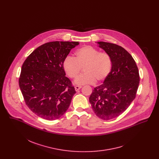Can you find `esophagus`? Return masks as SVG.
<instances>
[{
	"label": "esophagus",
	"instance_id": "esophagus-1",
	"mask_svg": "<svg viewBox=\"0 0 159 159\" xmlns=\"http://www.w3.org/2000/svg\"><path fill=\"white\" fill-rule=\"evenodd\" d=\"M82 86H76L75 88V90L76 91H79Z\"/></svg>",
	"mask_w": 159,
	"mask_h": 159
}]
</instances>
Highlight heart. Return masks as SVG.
<instances>
[{
    "instance_id": "1",
    "label": "heart",
    "mask_w": 159,
    "mask_h": 159,
    "mask_svg": "<svg viewBox=\"0 0 159 159\" xmlns=\"http://www.w3.org/2000/svg\"><path fill=\"white\" fill-rule=\"evenodd\" d=\"M75 58L67 57L63 61V68L70 78L75 79L84 67L85 73L77 77L75 83L79 85L103 82L109 76L112 61L108 53L100 52L89 45L83 46L76 50Z\"/></svg>"
}]
</instances>
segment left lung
Wrapping results in <instances>:
<instances>
[{
  "label": "left lung",
  "mask_w": 159,
  "mask_h": 159,
  "mask_svg": "<svg viewBox=\"0 0 159 159\" xmlns=\"http://www.w3.org/2000/svg\"><path fill=\"white\" fill-rule=\"evenodd\" d=\"M98 43L110 55L112 68L104 83L94 88L89 102L99 118L108 120L119 116L135 98L139 75L134 59L123 47L104 42Z\"/></svg>",
  "instance_id": "1"
}]
</instances>
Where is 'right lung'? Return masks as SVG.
Masks as SVG:
<instances>
[{
    "label": "right lung",
    "mask_w": 159,
    "mask_h": 159,
    "mask_svg": "<svg viewBox=\"0 0 159 159\" xmlns=\"http://www.w3.org/2000/svg\"><path fill=\"white\" fill-rule=\"evenodd\" d=\"M78 42H51L39 46L24 62L19 86L25 104L48 120L68 110L76 91L66 77L63 61Z\"/></svg>",
    "instance_id": "1"
}]
</instances>
